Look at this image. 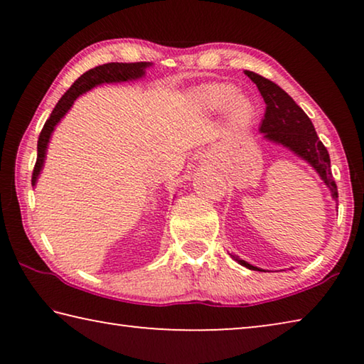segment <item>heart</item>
<instances>
[{
    "mask_svg": "<svg viewBox=\"0 0 364 364\" xmlns=\"http://www.w3.org/2000/svg\"><path fill=\"white\" fill-rule=\"evenodd\" d=\"M193 102L197 109L208 114H217L225 109L228 119L237 125L249 123L255 114V106L250 97L237 93V90L228 83H210L204 86L193 96Z\"/></svg>",
    "mask_w": 364,
    "mask_h": 364,
    "instance_id": "heart-1",
    "label": "heart"
}]
</instances>
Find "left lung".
<instances>
[{"label":"left lung","mask_w":364,"mask_h":364,"mask_svg":"<svg viewBox=\"0 0 364 364\" xmlns=\"http://www.w3.org/2000/svg\"><path fill=\"white\" fill-rule=\"evenodd\" d=\"M244 73L257 85L264 104H267L264 117L260 127H258V132L263 134V139L286 147L295 156L305 160L319 175L326 186L329 188L332 199L336 200L338 194L336 181L332 180L329 154L324 144L319 141L315 127L308 119V115L284 90L279 88L271 80L250 70H244ZM231 257L245 268L263 271L245 260H241L239 257Z\"/></svg>","instance_id":"obj_1"}]
</instances>
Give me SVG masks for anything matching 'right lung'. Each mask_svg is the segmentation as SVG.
Here are the masks:
<instances>
[{
    "mask_svg": "<svg viewBox=\"0 0 364 364\" xmlns=\"http://www.w3.org/2000/svg\"><path fill=\"white\" fill-rule=\"evenodd\" d=\"M152 63H132V64L109 63V64L97 65L95 69H90L88 72H85L83 75H80L75 80V83L67 90V93L63 97H60L40 133L38 157H36V164L32 175V186H36L38 176L41 175L43 167H45L48 144H49V139L53 136L54 128H56L58 123L64 119V115L69 112L77 97L85 95L86 91L93 90L96 86L104 85V83L136 82V80L143 78L146 75V69H149Z\"/></svg>",
    "mask_w": 364,
    "mask_h": 364,
    "instance_id": "add662e5",
    "label": "right lung"
}]
</instances>
